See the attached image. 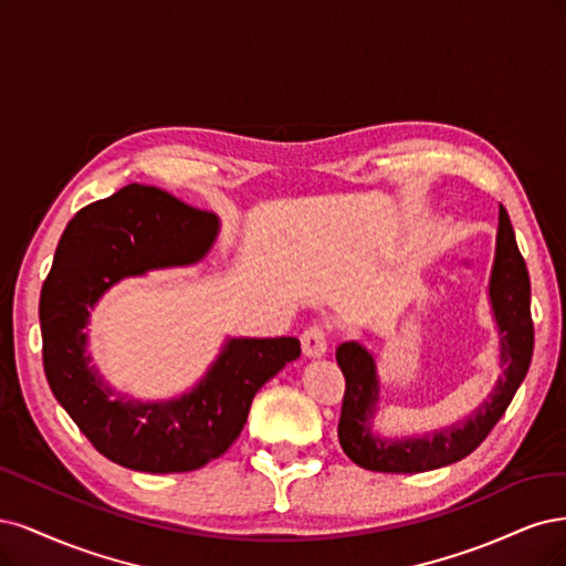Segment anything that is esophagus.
<instances>
[{"label":"esophagus","mask_w":566,"mask_h":566,"mask_svg":"<svg viewBox=\"0 0 566 566\" xmlns=\"http://www.w3.org/2000/svg\"><path fill=\"white\" fill-rule=\"evenodd\" d=\"M301 345H303L305 357L310 359L322 357L326 353V332L322 326H310V329H305L301 336Z\"/></svg>","instance_id":"obj_1"}]
</instances>
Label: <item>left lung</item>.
<instances>
[{
	"label": "left lung",
	"instance_id": "1",
	"mask_svg": "<svg viewBox=\"0 0 566 566\" xmlns=\"http://www.w3.org/2000/svg\"><path fill=\"white\" fill-rule=\"evenodd\" d=\"M489 301L494 310L501 345V369L489 399L465 421L423 437H380L374 416L380 402V382L374 355L357 340L340 343L336 361L345 376V395L338 421V442L359 468L374 472H426L465 459L491 432L528 371L534 355L532 284L515 242L507 211L499 209L496 256L489 277Z\"/></svg>",
	"mask_w": 566,
	"mask_h": 566
}]
</instances>
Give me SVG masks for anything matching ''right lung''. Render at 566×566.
<instances>
[{"mask_svg": "<svg viewBox=\"0 0 566 566\" xmlns=\"http://www.w3.org/2000/svg\"><path fill=\"white\" fill-rule=\"evenodd\" d=\"M218 218L153 186H126L77 211L42 286L44 374L53 397L105 459L138 472H190L240 437L251 399L301 355L294 336L228 338L207 376L167 402L105 386L86 353V324L107 289L150 270L192 265L216 242Z\"/></svg>", "mask_w": 566, "mask_h": 566, "instance_id": "add662e5", "label": "right lung"}]
</instances>
